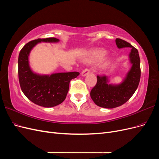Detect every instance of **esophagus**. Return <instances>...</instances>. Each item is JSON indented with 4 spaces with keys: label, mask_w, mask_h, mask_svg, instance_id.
<instances>
[{
    "label": "esophagus",
    "mask_w": 159,
    "mask_h": 159,
    "mask_svg": "<svg viewBox=\"0 0 159 159\" xmlns=\"http://www.w3.org/2000/svg\"><path fill=\"white\" fill-rule=\"evenodd\" d=\"M89 72H90V70H89V69L85 68V69H84V70L82 71V72H81V75H82V76L87 75L89 73Z\"/></svg>",
    "instance_id": "34e87169"
}]
</instances>
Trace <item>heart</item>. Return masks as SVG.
Here are the masks:
<instances>
[{
	"label": "heart",
	"instance_id": "1",
	"mask_svg": "<svg viewBox=\"0 0 159 159\" xmlns=\"http://www.w3.org/2000/svg\"><path fill=\"white\" fill-rule=\"evenodd\" d=\"M107 52L105 51L103 48H97L90 51L88 54L86 55L85 57L84 58V61L85 62H88V63H91V62L93 61H97L102 60L103 57L106 55ZM111 60L110 58H108L106 60L103 64V68H106L110 65Z\"/></svg>",
	"mask_w": 159,
	"mask_h": 159
}]
</instances>
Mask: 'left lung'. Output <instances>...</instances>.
<instances>
[{"label": "left lung", "instance_id": "1", "mask_svg": "<svg viewBox=\"0 0 159 159\" xmlns=\"http://www.w3.org/2000/svg\"><path fill=\"white\" fill-rule=\"evenodd\" d=\"M115 43L118 48H131L129 57L132 66L119 84H109L107 76H97V84L91 90V98L98 106L107 109L117 107L126 103L135 92L141 78L140 57L138 50L120 38H117Z\"/></svg>", "mask_w": 159, "mask_h": 159}]
</instances>
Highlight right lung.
I'll list each match as a JSON object with an SVG mask.
<instances>
[{"label":"right lung","mask_w":159,"mask_h":159,"mask_svg":"<svg viewBox=\"0 0 159 159\" xmlns=\"http://www.w3.org/2000/svg\"><path fill=\"white\" fill-rule=\"evenodd\" d=\"M56 38L30 41L24 46L18 56V78L22 92L32 102L44 107H52L65 100L70 81L77 78L79 72H61L51 75L37 74L30 66L29 56L38 43H57Z\"/></svg>","instance_id":"add662e5"}]
</instances>
